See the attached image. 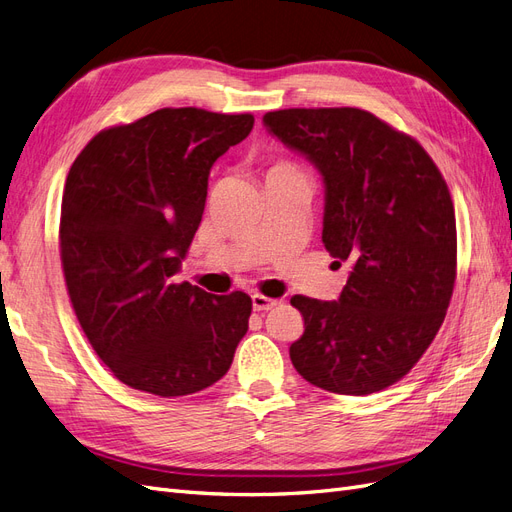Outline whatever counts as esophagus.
I'll return each instance as SVG.
<instances>
[{"mask_svg": "<svg viewBox=\"0 0 512 512\" xmlns=\"http://www.w3.org/2000/svg\"><path fill=\"white\" fill-rule=\"evenodd\" d=\"M277 305V301L275 299H269V297H265V294H252V307H254V312H269L271 307H275Z\"/></svg>", "mask_w": 512, "mask_h": 512, "instance_id": "34e87169", "label": "esophagus"}]
</instances>
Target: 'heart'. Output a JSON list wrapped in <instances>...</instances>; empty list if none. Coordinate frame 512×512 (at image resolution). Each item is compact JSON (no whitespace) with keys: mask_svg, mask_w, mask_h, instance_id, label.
<instances>
[{"mask_svg":"<svg viewBox=\"0 0 512 512\" xmlns=\"http://www.w3.org/2000/svg\"><path fill=\"white\" fill-rule=\"evenodd\" d=\"M273 168H288V170H294L290 164H277V166H273Z\"/></svg>","mask_w":512,"mask_h":512,"instance_id":"heart-1","label":"heart"}]
</instances>
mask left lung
I'll use <instances>...</instances> for the list:
<instances>
[{
    "instance_id": "1",
    "label": "left lung",
    "mask_w": 512,
    "mask_h": 512,
    "mask_svg": "<svg viewBox=\"0 0 512 512\" xmlns=\"http://www.w3.org/2000/svg\"><path fill=\"white\" fill-rule=\"evenodd\" d=\"M262 123L320 173L322 243L350 265L335 301L290 299L305 320L290 361L324 391H382L421 359L451 301V194L414 138L361 108H286Z\"/></svg>"
}]
</instances>
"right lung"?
I'll return each mask as SVG.
<instances>
[{"label": "right lung", "instance_id": "add662e5", "mask_svg": "<svg viewBox=\"0 0 512 512\" xmlns=\"http://www.w3.org/2000/svg\"><path fill=\"white\" fill-rule=\"evenodd\" d=\"M252 115L162 108L104 130L74 160L59 247L91 348L136 391L181 397L230 369L252 314L245 292L175 284L203 220L211 166Z\"/></svg>", "mask_w": 512, "mask_h": 512}]
</instances>
